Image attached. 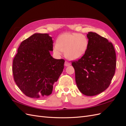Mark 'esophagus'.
I'll use <instances>...</instances> for the list:
<instances>
[{
    "instance_id": "esophagus-1",
    "label": "esophagus",
    "mask_w": 126,
    "mask_h": 126,
    "mask_svg": "<svg viewBox=\"0 0 126 126\" xmlns=\"http://www.w3.org/2000/svg\"><path fill=\"white\" fill-rule=\"evenodd\" d=\"M70 63H69V62H65V63H64V66H70Z\"/></svg>"
}]
</instances>
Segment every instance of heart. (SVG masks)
Returning <instances> with one entry per match:
<instances>
[{"label":"heart","mask_w":126,"mask_h":126,"mask_svg":"<svg viewBox=\"0 0 126 126\" xmlns=\"http://www.w3.org/2000/svg\"><path fill=\"white\" fill-rule=\"evenodd\" d=\"M53 48L56 55H60L62 51L69 60H77L84 55L88 46V41L85 36L77 33H66L59 37Z\"/></svg>","instance_id":"b5f03b06"}]
</instances>
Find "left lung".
I'll return each instance as SVG.
<instances>
[{
    "label": "left lung",
    "mask_w": 126,
    "mask_h": 126,
    "mask_svg": "<svg viewBox=\"0 0 126 126\" xmlns=\"http://www.w3.org/2000/svg\"><path fill=\"white\" fill-rule=\"evenodd\" d=\"M87 50L80 59L72 62L76 82L83 94L95 96L104 91L115 75L116 56L113 46L96 32H89Z\"/></svg>",
    "instance_id": "8db88e82"
}]
</instances>
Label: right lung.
<instances>
[{"instance_id":"1","label":"right lung","mask_w":126,"mask_h":126,"mask_svg":"<svg viewBox=\"0 0 126 126\" xmlns=\"http://www.w3.org/2000/svg\"><path fill=\"white\" fill-rule=\"evenodd\" d=\"M50 51H53V40L48 33H35L20 44L13 60V73L26 96L43 98L51 94L64 60L54 58Z\"/></svg>"}]
</instances>
